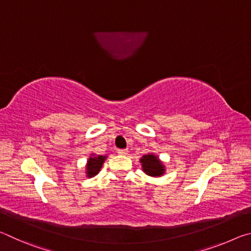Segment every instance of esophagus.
Masks as SVG:
<instances>
[{
    "label": "esophagus",
    "instance_id": "34e87169",
    "mask_svg": "<svg viewBox=\"0 0 251 251\" xmlns=\"http://www.w3.org/2000/svg\"><path fill=\"white\" fill-rule=\"evenodd\" d=\"M117 152L120 155H127L128 154V150H117Z\"/></svg>",
    "mask_w": 251,
    "mask_h": 251
}]
</instances>
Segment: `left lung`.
Segmentation results:
<instances>
[{"label": "left lung", "instance_id": "left-lung-1", "mask_svg": "<svg viewBox=\"0 0 251 251\" xmlns=\"http://www.w3.org/2000/svg\"><path fill=\"white\" fill-rule=\"evenodd\" d=\"M143 171L150 176H161L165 172L164 165L160 163L157 156L152 154L144 155L141 159Z\"/></svg>", "mask_w": 251, "mask_h": 251}]
</instances>
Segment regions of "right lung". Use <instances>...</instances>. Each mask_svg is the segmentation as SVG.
I'll return each mask as SVG.
<instances>
[{
	"label": "right lung",
	"instance_id": "add662e5",
	"mask_svg": "<svg viewBox=\"0 0 251 251\" xmlns=\"http://www.w3.org/2000/svg\"><path fill=\"white\" fill-rule=\"evenodd\" d=\"M106 159V156L100 155H92L87 160L86 166V174L88 177H93L99 174L100 169L103 166L104 160Z\"/></svg>",
	"mask_w": 251,
	"mask_h": 251
}]
</instances>
